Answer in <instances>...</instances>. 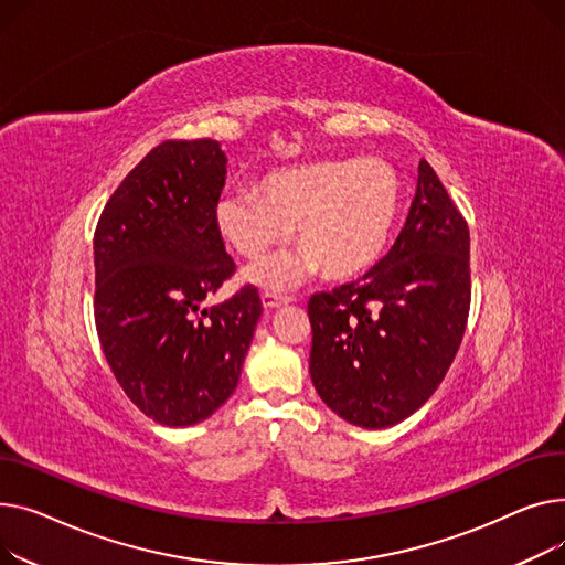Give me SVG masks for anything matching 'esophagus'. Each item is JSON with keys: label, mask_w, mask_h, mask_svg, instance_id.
<instances>
[{"label": "esophagus", "mask_w": 565, "mask_h": 565, "mask_svg": "<svg viewBox=\"0 0 565 565\" xmlns=\"http://www.w3.org/2000/svg\"><path fill=\"white\" fill-rule=\"evenodd\" d=\"M287 303H289V296H280V294H274V291H264L262 294V306L267 308V310L287 306Z\"/></svg>", "instance_id": "34e87169"}]
</instances>
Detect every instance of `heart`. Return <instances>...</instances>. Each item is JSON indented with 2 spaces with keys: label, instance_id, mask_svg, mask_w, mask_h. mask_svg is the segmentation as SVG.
Segmentation results:
<instances>
[{
  "label": "heart",
  "instance_id": "heart-1",
  "mask_svg": "<svg viewBox=\"0 0 565 565\" xmlns=\"http://www.w3.org/2000/svg\"><path fill=\"white\" fill-rule=\"evenodd\" d=\"M399 207V175L383 159H321L264 175L259 191L225 189L214 223L250 262L285 244L296 225L301 250L248 274L257 285L285 289L319 267L328 278L367 271L385 250Z\"/></svg>",
  "mask_w": 565,
  "mask_h": 565
}]
</instances>
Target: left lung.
<instances>
[{
  "mask_svg": "<svg viewBox=\"0 0 565 565\" xmlns=\"http://www.w3.org/2000/svg\"><path fill=\"white\" fill-rule=\"evenodd\" d=\"M470 230L426 159L402 235L362 278L310 298V376L342 419L385 428L438 390L470 315Z\"/></svg>",
  "mask_w": 565,
  "mask_h": 565,
  "instance_id": "1",
  "label": "left lung"
}]
</instances>
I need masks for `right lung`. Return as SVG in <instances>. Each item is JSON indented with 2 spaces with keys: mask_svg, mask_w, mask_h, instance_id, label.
Masks as SVG:
<instances>
[{
  "mask_svg": "<svg viewBox=\"0 0 565 565\" xmlns=\"http://www.w3.org/2000/svg\"><path fill=\"white\" fill-rule=\"evenodd\" d=\"M225 163L218 141H163L95 227L99 344L129 402L163 426L198 424L227 402L262 315L253 285L201 310L237 271L214 223Z\"/></svg>",
  "mask_w": 565,
  "mask_h": 565,
  "instance_id": "right-lung-1",
  "label": "right lung"
}]
</instances>
